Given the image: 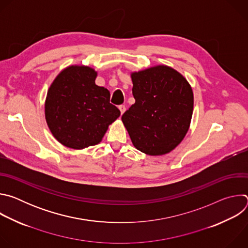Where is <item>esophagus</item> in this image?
<instances>
[{
  "label": "esophagus",
  "instance_id": "34e87169",
  "mask_svg": "<svg viewBox=\"0 0 248 248\" xmlns=\"http://www.w3.org/2000/svg\"><path fill=\"white\" fill-rule=\"evenodd\" d=\"M119 109H120V111H121V114L123 115L124 112H125V110H126V108H125V106L124 105H121V106H119Z\"/></svg>",
  "mask_w": 248,
  "mask_h": 248
}]
</instances>
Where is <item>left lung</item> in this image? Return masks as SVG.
<instances>
[{
	"instance_id": "obj_1",
	"label": "left lung",
	"mask_w": 248,
	"mask_h": 248,
	"mask_svg": "<svg viewBox=\"0 0 248 248\" xmlns=\"http://www.w3.org/2000/svg\"><path fill=\"white\" fill-rule=\"evenodd\" d=\"M135 103L122 116L133 146L147 155L170 153L186 135L193 92L186 78L159 64L131 74Z\"/></svg>"
}]
</instances>
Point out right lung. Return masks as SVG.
Returning <instances> with one entry per match:
<instances>
[{"mask_svg":"<svg viewBox=\"0 0 248 248\" xmlns=\"http://www.w3.org/2000/svg\"><path fill=\"white\" fill-rule=\"evenodd\" d=\"M97 72L87 65H69L52 82L45 101V118L54 137L72 149L102 141L121 115L110 103V92L95 84Z\"/></svg>","mask_w":248,"mask_h":248,"instance_id":"add662e5","label":"right lung"}]
</instances>
